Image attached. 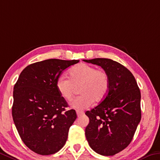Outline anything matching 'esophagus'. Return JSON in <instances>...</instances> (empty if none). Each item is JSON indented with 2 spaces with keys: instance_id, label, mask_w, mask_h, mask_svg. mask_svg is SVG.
I'll list each match as a JSON object with an SVG mask.
<instances>
[{
  "instance_id": "34e87169",
  "label": "esophagus",
  "mask_w": 160,
  "mask_h": 160,
  "mask_svg": "<svg viewBox=\"0 0 160 160\" xmlns=\"http://www.w3.org/2000/svg\"><path fill=\"white\" fill-rule=\"evenodd\" d=\"M76 112H77L78 117H81L85 114L84 112H82V111H80V110H77V111H76Z\"/></svg>"
}]
</instances>
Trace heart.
I'll return each mask as SVG.
<instances>
[{
	"label": "heart",
	"mask_w": 160,
	"mask_h": 160,
	"mask_svg": "<svg viewBox=\"0 0 160 160\" xmlns=\"http://www.w3.org/2000/svg\"><path fill=\"white\" fill-rule=\"evenodd\" d=\"M68 78L60 76L56 88L60 96L67 101L72 100L75 88L80 95L71 102V107L78 110L87 109L94 101L99 102L106 98L110 90V77L105 70L92 65L80 63L68 71Z\"/></svg>",
	"instance_id": "obj_1"
}]
</instances>
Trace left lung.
Here are the masks:
<instances>
[{
  "mask_svg": "<svg viewBox=\"0 0 160 160\" xmlns=\"http://www.w3.org/2000/svg\"><path fill=\"white\" fill-rule=\"evenodd\" d=\"M83 61L99 65L110 77L106 98L85 112L90 119L86 139L97 153L115 155L130 144L140 122V90L132 72L120 63L108 58Z\"/></svg>",
  "mask_w": 160,
  "mask_h": 160,
  "instance_id": "left-lung-1",
  "label": "left lung"
}]
</instances>
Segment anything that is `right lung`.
Instances as JSON below:
<instances>
[{"mask_svg":"<svg viewBox=\"0 0 160 160\" xmlns=\"http://www.w3.org/2000/svg\"><path fill=\"white\" fill-rule=\"evenodd\" d=\"M80 60L48 59L29 65L14 85L12 116L22 141L41 155L57 152L66 142L75 110L58 92L56 81L62 72Z\"/></svg>","mask_w":160,"mask_h":160,"instance_id":"1","label":"right lung"}]
</instances>
